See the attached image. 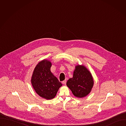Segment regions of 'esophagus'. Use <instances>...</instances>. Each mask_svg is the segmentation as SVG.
Masks as SVG:
<instances>
[{
    "label": "esophagus",
    "mask_w": 126,
    "mask_h": 126,
    "mask_svg": "<svg viewBox=\"0 0 126 126\" xmlns=\"http://www.w3.org/2000/svg\"><path fill=\"white\" fill-rule=\"evenodd\" d=\"M62 83H63L64 85H66V80H64V81L62 82Z\"/></svg>",
    "instance_id": "1"
}]
</instances>
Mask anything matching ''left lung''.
Listing matches in <instances>:
<instances>
[{
	"mask_svg": "<svg viewBox=\"0 0 126 126\" xmlns=\"http://www.w3.org/2000/svg\"><path fill=\"white\" fill-rule=\"evenodd\" d=\"M94 83L89 70L83 65H77L75 66L73 77L67 81L66 85L75 97L82 98L91 92Z\"/></svg>",
	"mask_w": 126,
	"mask_h": 126,
	"instance_id": "1",
	"label": "left lung"
}]
</instances>
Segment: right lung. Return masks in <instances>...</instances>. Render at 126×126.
Masks as SVG:
<instances>
[{"instance_id":"1","label":"right lung","mask_w":126,"mask_h":126,"mask_svg":"<svg viewBox=\"0 0 126 126\" xmlns=\"http://www.w3.org/2000/svg\"><path fill=\"white\" fill-rule=\"evenodd\" d=\"M51 66L52 63L48 60L40 61L35 67L31 79V83L36 93L46 100L54 98L62 86L51 72Z\"/></svg>"}]
</instances>
